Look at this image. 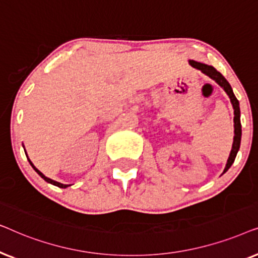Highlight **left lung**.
<instances>
[{
  "label": "left lung",
  "instance_id": "8db88e82",
  "mask_svg": "<svg viewBox=\"0 0 258 258\" xmlns=\"http://www.w3.org/2000/svg\"><path fill=\"white\" fill-rule=\"evenodd\" d=\"M189 64L195 68L197 70H201L204 75L209 76L211 80H214L218 86H220L222 89H223L227 95L230 98V102L232 104V108H234V142H232V148L230 151V155H229V158L227 161V164H225V168L223 170L224 172H227L229 170V168L231 167L232 163L235 162L236 155H237L238 150H239V146H241V136H242V125H241V110H239V102L236 96L234 95V91H232V88L227 80L224 79V76L222 75L221 73H218L216 69L214 68L213 66L206 64V63H201L197 61H194V59H189Z\"/></svg>",
  "mask_w": 258,
  "mask_h": 258
}]
</instances>
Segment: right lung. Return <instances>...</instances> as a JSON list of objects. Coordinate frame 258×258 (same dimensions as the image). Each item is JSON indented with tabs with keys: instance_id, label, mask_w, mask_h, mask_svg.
<instances>
[{
	"instance_id": "right-lung-1",
	"label": "right lung",
	"mask_w": 258,
	"mask_h": 258,
	"mask_svg": "<svg viewBox=\"0 0 258 258\" xmlns=\"http://www.w3.org/2000/svg\"><path fill=\"white\" fill-rule=\"evenodd\" d=\"M24 150H26V149H24ZM27 157H28V156H27ZM28 161H29V163H30V165H31V167H33V168H34V170H35V171H36V172H37V174H38V175H40V176H41V177H42V178H43L45 182H48V183H50V184H52V185H56V186H58V188H63V189H66V188H68V186H70V184H62V183H59V182H56V181H54V179H51V178H49V177H47V176H44L43 174H42V172H41L40 170H38V169H37L36 167H35V165L33 164V162H31V161L29 160V158H28Z\"/></svg>"
}]
</instances>
